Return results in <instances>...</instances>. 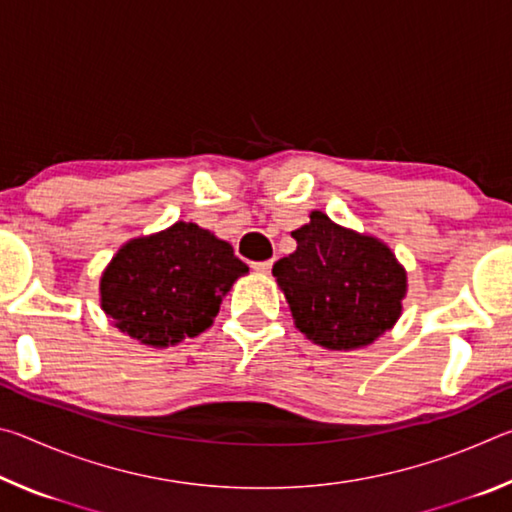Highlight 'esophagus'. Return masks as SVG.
Here are the masks:
<instances>
[{
	"label": "esophagus",
	"instance_id": "34e87169",
	"mask_svg": "<svg viewBox=\"0 0 512 512\" xmlns=\"http://www.w3.org/2000/svg\"><path fill=\"white\" fill-rule=\"evenodd\" d=\"M271 268H273V262L271 259H266V262H253V271H257V273H271Z\"/></svg>",
	"mask_w": 512,
	"mask_h": 512
}]
</instances>
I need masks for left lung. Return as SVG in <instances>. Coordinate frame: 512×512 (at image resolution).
Returning a JSON list of instances; mask_svg holds the SVG:
<instances>
[{
  "label": "left lung",
  "instance_id": "left-lung-1",
  "mask_svg": "<svg viewBox=\"0 0 512 512\" xmlns=\"http://www.w3.org/2000/svg\"><path fill=\"white\" fill-rule=\"evenodd\" d=\"M291 237L298 248L275 262L273 275L309 341L357 350L397 323L406 271L384 241L341 228L323 212H311Z\"/></svg>",
  "mask_w": 512,
  "mask_h": 512
}]
</instances>
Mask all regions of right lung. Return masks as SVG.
<instances>
[{
	"instance_id": "1",
	"label": "right lung",
	"mask_w": 512,
	"mask_h": 512,
	"mask_svg": "<svg viewBox=\"0 0 512 512\" xmlns=\"http://www.w3.org/2000/svg\"><path fill=\"white\" fill-rule=\"evenodd\" d=\"M244 273L228 241L178 221L117 250L101 275V309L131 339L167 348L205 332Z\"/></svg>"
}]
</instances>
